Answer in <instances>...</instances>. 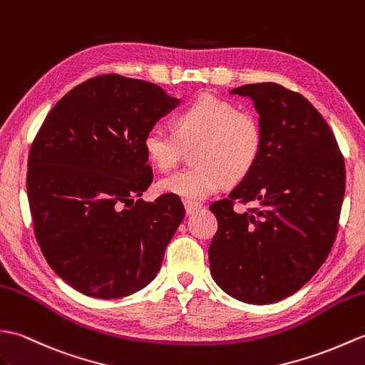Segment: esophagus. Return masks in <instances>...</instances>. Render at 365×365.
<instances>
[{
    "label": "esophagus",
    "instance_id": "obj_1",
    "mask_svg": "<svg viewBox=\"0 0 365 365\" xmlns=\"http://www.w3.org/2000/svg\"><path fill=\"white\" fill-rule=\"evenodd\" d=\"M184 207H185V212H187V215H190V214H195L197 210H200V209H201V205L192 203V201H185Z\"/></svg>",
    "mask_w": 365,
    "mask_h": 365
}]
</instances>
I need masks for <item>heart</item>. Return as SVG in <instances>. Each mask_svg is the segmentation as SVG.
Returning <instances> with one entry per match:
<instances>
[{
	"mask_svg": "<svg viewBox=\"0 0 365 365\" xmlns=\"http://www.w3.org/2000/svg\"><path fill=\"white\" fill-rule=\"evenodd\" d=\"M175 128L176 134L158 125L150 128L143 137V150L153 165L168 170L185 151L195 148V165L159 181L160 192L187 201H203L225 181L244 180L262 150V125L253 112L239 110L212 95L200 96L182 109L175 118Z\"/></svg>",
	"mask_w": 365,
	"mask_h": 365,
	"instance_id": "heart-1",
	"label": "heart"
}]
</instances>
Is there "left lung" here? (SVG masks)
I'll list each match as a JSON object with an SVG mask.
<instances>
[{"label": "left lung", "mask_w": 365, "mask_h": 365, "mask_svg": "<svg viewBox=\"0 0 365 365\" xmlns=\"http://www.w3.org/2000/svg\"><path fill=\"white\" fill-rule=\"evenodd\" d=\"M230 93L253 100L264 142L230 198L210 205L218 220L210 274L239 302L270 304L295 294L327 261L345 195V164L333 131L304 96L274 83ZM234 200L258 207L236 213Z\"/></svg>", "instance_id": "obj_1"}]
</instances>
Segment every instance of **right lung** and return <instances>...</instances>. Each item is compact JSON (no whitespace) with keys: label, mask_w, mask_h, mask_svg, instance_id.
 <instances>
[{"label":"right lung","mask_w":365,"mask_h":365,"mask_svg":"<svg viewBox=\"0 0 365 365\" xmlns=\"http://www.w3.org/2000/svg\"><path fill=\"white\" fill-rule=\"evenodd\" d=\"M180 103L148 81L103 75L71 88L38 129L26 176L34 232L78 292L128 297L160 270L184 206L170 193L134 198L153 181L145 133Z\"/></svg>","instance_id":"1"}]
</instances>
